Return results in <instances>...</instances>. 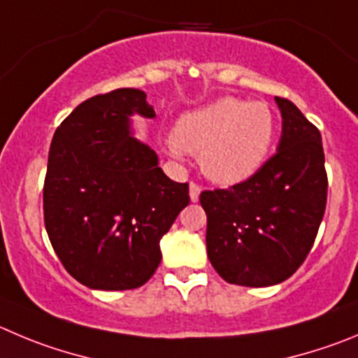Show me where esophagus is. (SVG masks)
<instances>
[{
  "mask_svg": "<svg viewBox=\"0 0 358 358\" xmlns=\"http://www.w3.org/2000/svg\"><path fill=\"white\" fill-rule=\"evenodd\" d=\"M189 194H190V199L192 201H198L199 199V194H201V185L196 182H190V187H189Z\"/></svg>",
  "mask_w": 358,
  "mask_h": 358,
  "instance_id": "esophagus-1",
  "label": "esophagus"
}]
</instances>
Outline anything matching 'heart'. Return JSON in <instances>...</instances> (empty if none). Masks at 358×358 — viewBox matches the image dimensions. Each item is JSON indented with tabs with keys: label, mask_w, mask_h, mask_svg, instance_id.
I'll list each match as a JSON object with an SVG mask.
<instances>
[{
	"label": "heart",
	"mask_w": 358,
	"mask_h": 358,
	"mask_svg": "<svg viewBox=\"0 0 358 358\" xmlns=\"http://www.w3.org/2000/svg\"><path fill=\"white\" fill-rule=\"evenodd\" d=\"M273 116L263 102L224 96L178 120L168 141L175 155L199 153L208 178L238 183L255 175L273 143Z\"/></svg>",
	"instance_id": "1"
}]
</instances>
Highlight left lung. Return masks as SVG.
Instances as JSON below:
<instances>
[{
  "mask_svg": "<svg viewBox=\"0 0 358 358\" xmlns=\"http://www.w3.org/2000/svg\"><path fill=\"white\" fill-rule=\"evenodd\" d=\"M277 152L243 182L203 190L206 252L226 282L249 288L279 285L306 262L327 205L322 134L288 99Z\"/></svg>",
  "mask_w": 358,
  "mask_h": 358,
  "instance_id": "1",
  "label": "left lung"
}]
</instances>
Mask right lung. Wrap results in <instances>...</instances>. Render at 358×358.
<instances>
[{
    "instance_id": "add662e5",
    "label": "right lung",
    "mask_w": 358,
    "mask_h": 358,
    "mask_svg": "<svg viewBox=\"0 0 358 358\" xmlns=\"http://www.w3.org/2000/svg\"><path fill=\"white\" fill-rule=\"evenodd\" d=\"M132 113L153 118L146 93L95 95L56 129L43 180V222L66 272L93 289L139 288L159 242L189 205V183L164 175L157 153L129 136Z\"/></svg>"
}]
</instances>
